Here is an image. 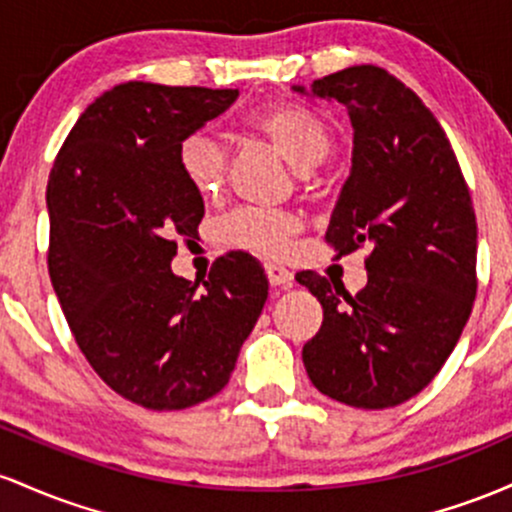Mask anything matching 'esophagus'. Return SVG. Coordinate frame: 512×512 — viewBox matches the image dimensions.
<instances>
[{
	"mask_svg": "<svg viewBox=\"0 0 512 512\" xmlns=\"http://www.w3.org/2000/svg\"><path fill=\"white\" fill-rule=\"evenodd\" d=\"M266 275L268 283L273 287H290L292 285V273L287 271L285 266H278V263H266Z\"/></svg>",
	"mask_w": 512,
	"mask_h": 512,
	"instance_id": "obj_1",
	"label": "esophagus"
}]
</instances>
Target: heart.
<instances>
[{
  "instance_id": "obj_1",
  "label": "heart",
  "mask_w": 512,
  "mask_h": 512,
  "mask_svg": "<svg viewBox=\"0 0 512 512\" xmlns=\"http://www.w3.org/2000/svg\"><path fill=\"white\" fill-rule=\"evenodd\" d=\"M271 145L290 162L300 179H307L331 149V132L321 120L300 106H275L254 120ZM176 164L183 181L200 198L222 191L227 176V149L210 130H195L179 142ZM300 227L292 212L271 208H237L217 222V237L232 249L258 256H283L290 237Z\"/></svg>"
}]
</instances>
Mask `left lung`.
Segmentation results:
<instances>
[{
    "label": "left lung",
    "mask_w": 512,
    "mask_h": 512,
    "mask_svg": "<svg viewBox=\"0 0 512 512\" xmlns=\"http://www.w3.org/2000/svg\"><path fill=\"white\" fill-rule=\"evenodd\" d=\"M292 91L346 106L353 159L326 241L336 258L372 249L358 295L314 271L297 275L324 307L304 367L341 404L389 409L433 382L472 314V195L438 120L382 67L355 65Z\"/></svg>",
    "instance_id": "1"
}]
</instances>
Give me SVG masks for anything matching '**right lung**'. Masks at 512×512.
<instances>
[{"label":"right lung","instance_id":"obj_1","mask_svg":"<svg viewBox=\"0 0 512 512\" xmlns=\"http://www.w3.org/2000/svg\"><path fill=\"white\" fill-rule=\"evenodd\" d=\"M239 89L118 84L79 116L48 179V271L74 341L113 392L179 411L229 382L268 297L249 254L217 258L203 287L171 271L203 198L176 149Z\"/></svg>","mask_w":512,"mask_h":512}]
</instances>
